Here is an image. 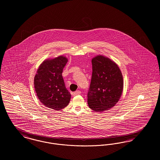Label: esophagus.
I'll list each match as a JSON object with an SVG mask.
<instances>
[{"instance_id":"obj_1","label":"esophagus","mask_w":160,"mask_h":160,"mask_svg":"<svg viewBox=\"0 0 160 160\" xmlns=\"http://www.w3.org/2000/svg\"><path fill=\"white\" fill-rule=\"evenodd\" d=\"M80 93H81V92L80 91H77L73 92L72 95L74 97V96H76V95H80Z\"/></svg>"}]
</instances>
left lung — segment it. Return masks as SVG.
I'll use <instances>...</instances> for the list:
<instances>
[{
    "mask_svg": "<svg viewBox=\"0 0 160 160\" xmlns=\"http://www.w3.org/2000/svg\"><path fill=\"white\" fill-rule=\"evenodd\" d=\"M92 74L88 104L97 112L114 107L122 95L123 80L121 69L110 59L98 55L92 59Z\"/></svg>",
    "mask_w": 160,
    "mask_h": 160,
    "instance_id": "obj_1",
    "label": "left lung"
}]
</instances>
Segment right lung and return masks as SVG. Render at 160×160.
<instances>
[{
  "instance_id": "add662e5",
  "label": "right lung",
  "mask_w": 160,
  "mask_h": 160,
  "mask_svg": "<svg viewBox=\"0 0 160 160\" xmlns=\"http://www.w3.org/2000/svg\"><path fill=\"white\" fill-rule=\"evenodd\" d=\"M67 62L63 56L46 59L39 65L34 77L38 99L43 105L55 110L66 107L71 99L62 75Z\"/></svg>"
}]
</instances>
